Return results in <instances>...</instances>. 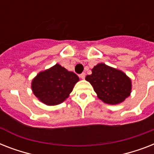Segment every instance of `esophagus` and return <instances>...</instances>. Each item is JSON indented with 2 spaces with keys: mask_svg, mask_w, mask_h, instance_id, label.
Returning <instances> with one entry per match:
<instances>
[{
  "mask_svg": "<svg viewBox=\"0 0 154 154\" xmlns=\"http://www.w3.org/2000/svg\"><path fill=\"white\" fill-rule=\"evenodd\" d=\"M80 77H81L82 79H85V72H82V74H80Z\"/></svg>",
  "mask_w": 154,
  "mask_h": 154,
  "instance_id": "esophagus-1",
  "label": "esophagus"
}]
</instances>
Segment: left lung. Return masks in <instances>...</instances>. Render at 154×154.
<instances>
[{"instance_id": "1", "label": "left lung", "mask_w": 154, "mask_h": 154, "mask_svg": "<svg viewBox=\"0 0 154 154\" xmlns=\"http://www.w3.org/2000/svg\"><path fill=\"white\" fill-rule=\"evenodd\" d=\"M85 80L94 87L97 96L109 105H118L130 96L131 79L122 70L98 63Z\"/></svg>"}]
</instances>
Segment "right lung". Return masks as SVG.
Instances as JSON below:
<instances>
[{"mask_svg": "<svg viewBox=\"0 0 154 154\" xmlns=\"http://www.w3.org/2000/svg\"><path fill=\"white\" fill-rule=\"evenodd\" d=\"M79 77L59 64L40 72L32 79V93L41 102L46 105H57L65 101Z\"/></svg>", "mask_w": 154, "mask_h": 154, "instance_id": "add662e5", "label": "right lung"}]
</instances>
